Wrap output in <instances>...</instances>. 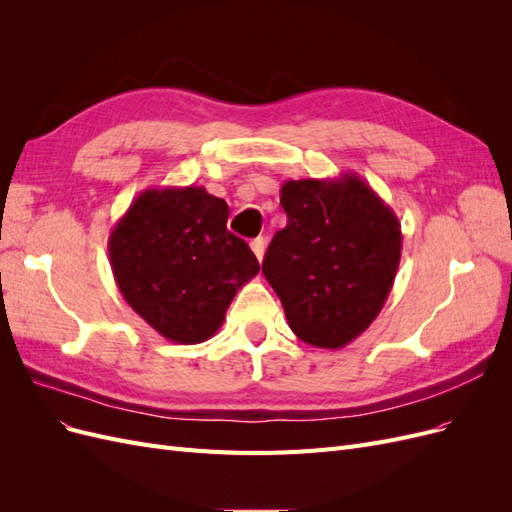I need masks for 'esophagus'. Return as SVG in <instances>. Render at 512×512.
I'll return each instance as SVG.
<instances>
[{
    "instance_id": "obj_1",
    "label": "esophagus",
    "mask_w": 512,
    "mask_h": 512,
    "mask_svg": "<svg viewBox=\"0 0 512 512\" xmlns=\"http://www.w3.org/2000/svg\"><path fill=\"white\" fill-rule=\"evenodd\" d=\"M265 247H267V241L262 239V237H258V239H254L252 241V252L256 254V258L262 262V258H265Z\"/></svg>"
}]
</instances>
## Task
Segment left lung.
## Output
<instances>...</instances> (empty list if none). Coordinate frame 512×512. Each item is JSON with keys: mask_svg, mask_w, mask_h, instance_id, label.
Listing matches in <instances>:
<instances>
[{"mask_svg": "<svg viewBox=\"0 0 512 512\" xmlns=\"http://www.w3.org/2000/svg\"><path fill=\"white\" fill-rule=\"evenodd\" d=\"M280 203L288 224L275 232L262 273L294 335L316 348H344L389 299L401 258V224L356 173L288 179Z\"/></svg>", "mask_w": 512, "mask_h": 512, "instance_id": "8db88e82", "label": "left lung"}]
</instances>
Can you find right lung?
<instances>
[{
  "instance_id": "1",
  "label": "right lung",
  "mask_w": 512,
  "mask_h": 512,
  "mask_svg": "<svg viewBox=\"0 0 512 512\" xmlns=\"http://www.w3.org/2000/svg\"><path fill=\"white\" fill-rule=\"evenodd\" d=\"M226 200L200 185L147 188L108 237L121 297L175 344H200L222 327L226 309L260 265L226 228Z\"/></svg>"
}]
</instances>
